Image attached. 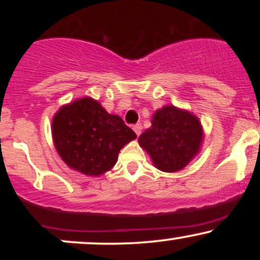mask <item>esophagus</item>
Here are the masks:
<instances>
[{
  "label": "esophagus",
  "instance_id": "1",
  "mask_svg": "<svg viewBox=\"0 0 260 260\" xmlns=\"http://www.w3.org/2000/svg\"><path fill=\"white\" fill-rule=\"evenodd\" d=\"M133 131H134V133H136L137 136L139 137L140 131H142V126H140V124H134V126H133Z\"/></svg>",
  "mask_w": 260,
  "mask_h": 260
}]
</instances>
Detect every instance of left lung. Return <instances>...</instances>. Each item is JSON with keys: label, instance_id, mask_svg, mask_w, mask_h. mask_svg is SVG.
<instances>
[{"label": "left lung", "instance_id": "left-lung-1", "mask_svg": "<svg viewBox=\"0 0 260 260\" xmlns=\"http://www.w3.org/2000/svg\"><path fill=\"white\" fill-rule=\"evenodd\" d=\"M203 138L204 131L196 115L166 105L155 111L151 127L140 134L138 143L155 168L164 172H177L198 155Z\"/></svg>", "mask_w": 260, "mask_h": 260}]
</instances>
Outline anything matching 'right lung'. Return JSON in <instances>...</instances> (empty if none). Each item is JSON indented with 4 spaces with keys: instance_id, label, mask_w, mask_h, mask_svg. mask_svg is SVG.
<instances>
[{
    "instance_id": "right-lung-1",
    "label": "right lung",
    "mask_w": 260,
    "mask_h": 260,
    "mask_svg": "<svg viewBox=\"0 0 260 260\" xmlns=\"http://www.w3.org/2000/svg\"><path fill=\"white\" fill-rule=\"evenodd\" d=\"M51 132L66 165L91 177L110 171L121 149L137 138L120 116L109 113L89 96L59 107L52 118Z\"/></svg>"
}]
</instances>
